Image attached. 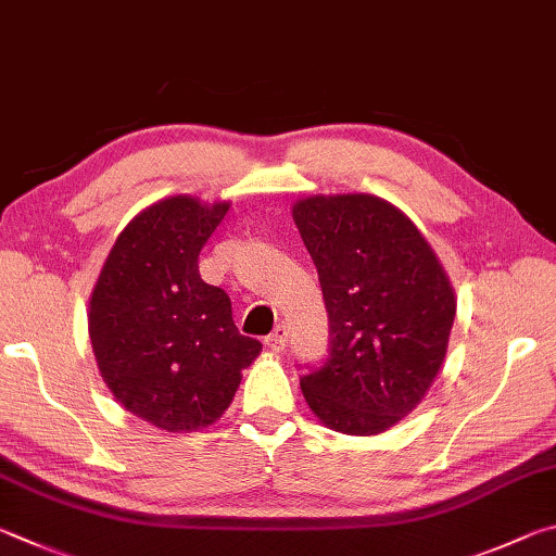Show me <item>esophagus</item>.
Listing matches in <instances>:
<instances>
[{
	"instance_id": "1",
	"label": "esophagus",
	"mask_w": 556,
	"mask_h": 556,
	"mask_svg": "<svg viewBox=\"0 0 556 556\" xmlns=\"http://www.w3.org/2000/svg\"><path fill=\"white\" fill-rule=\"evenodd\" d=\"M266 344L273 349V352H280V349H286L288 344V327L280 323L273 332L266 337Z\"/></svg>"
}]
</instances>
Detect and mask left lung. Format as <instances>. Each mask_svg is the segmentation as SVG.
<instances>
[{"label":"left lung","mask_w":556,"mask_h":556,"mask_svg":"<svg viewBox=\"0 0 556 556\" xmlns=\"http://www.w3.org/2000/svg\"><path fill=\"white\" fill-rule=\"evenodd\" d=\"M293 219L323 286L327 362L300 378L329 430L378 434L410 415L440 374L456 298L410 217L374 194H313Z\"/></svg>","instance_id":"left-lung-1"}]
</instances>
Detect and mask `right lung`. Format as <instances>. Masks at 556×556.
Returning a JSON list of instances; mask_svg holds the SVG:
<instances>
[{"mask_svg": "<svg viewBox=\"0 0 556 556\" xmlns=\"http://www.w3.org/2000/svg\"><path fill=\"white\" fill-rule=\"evenodd\" d=\"M229 202H153L116 237L97 278L87 329L106 388L165 432H198L233 401L261 354L239 334L231 300L200 278V251Z\"/></svg>", "mask_w": 556, "mask_h": 556, "instance_id": "add662e5", "label": "right lung"}]
</instances>
